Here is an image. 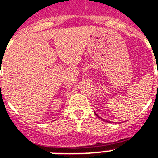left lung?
<instances>
[{
  "mask_svg": "<svg viewBox=\"0 0 158 158\" xmlns=\"http://www.w3.org/2000/svg\"><path fill=\"white\" fill-rule=\"evenodd\" d=\"M96 115H97V114H96ZM97 116H98V115H97ZM98 118H99L103 119V118H100V117H99V116H98ZM103 120H104V121H105V122H108V121H107V120H105V119H103Z\"/></svg>",
  "mask_w": 158,
  "mask_h": 158,
  "instance_id": "8db88e82",
  "label": "left lung"
}]
</instances>
